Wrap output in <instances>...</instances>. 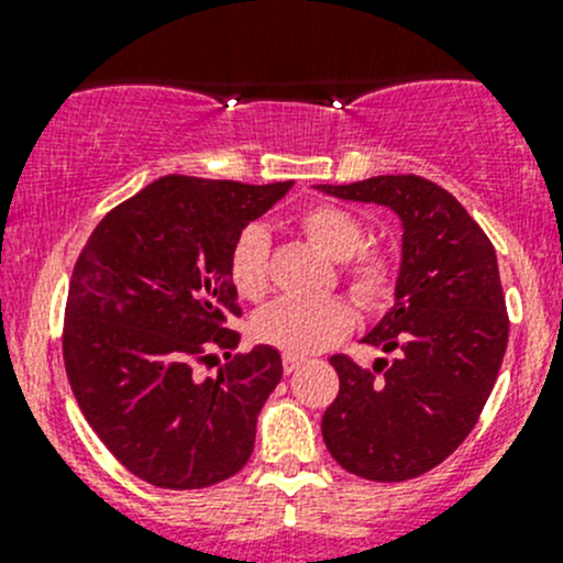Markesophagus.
Returning <instances> with one entry per match:
<instances>
[{
	"instance_id": "1",
	"label": "esophagus",
	"mask_w": 563,
	"mask_h": 563,
	"mask_svg": "<svg viewBox=\"0 0 563 563\" xmlns=\"http://www.w3.org/2000/svg\"><path fill=\"white\" fill-rule=\"evenodd\" d=\"M302 365V356H294V354H283V373H286V376H291L294 371H297V367Z\"/></svg>"
}]
</instances>
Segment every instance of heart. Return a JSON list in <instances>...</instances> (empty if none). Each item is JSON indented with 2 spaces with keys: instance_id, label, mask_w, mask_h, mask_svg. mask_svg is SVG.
<instances>
[{
  "instance_id": "heart-1",
  "label": "heart",
  "mask_w": 563,
  "mask_h": 563,
  "mask_svg": "<svg viewBox=\"0 0 563 563\" xmlns=\"http://www.w3.org/2000/svg\"><path fill=\"white\" fill-rule=\"evenodd\" d=\"M299 229L327 258L340 261V275L356 305L376 310L389 302L397 269L382 250H367V229L338 203H316L299 214ZM229 280L242 299H261L269 288V236L261 225H245L229 250ZM354 323L345 299H277L253 318V334L294 356H310L338 343Z\"/></svg>"
}]
</instances>
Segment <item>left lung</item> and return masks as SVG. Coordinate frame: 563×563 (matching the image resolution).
I'll return each mask as SVG.
<instances>
[{
  "label": "left lung",
  "mask_w": 563,
  "mask_h": 563,
  "mask_svg": "<svg viewBox=\"0 0 563 563\" xmlns=\"http://www.w3.org/2000/svg\"><path fill=\"white\" fill-rule=\"evenodd\" d=\"M318 190L384 203L402 220L395 308L362 340L397 360H378L373 371L345 354L329 360L340 391L323 411V444L362 479H413L463 444L498 378L509 316L496 250L463 203L424 176Z\"/></svg>",
  "instance_id": "left-lung-1"
}]
</instances>
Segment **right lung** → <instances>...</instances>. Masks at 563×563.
Wrapping results in <instances>:
<instances>
[{
  "instance_id": "1",
  "label": "right lung",
  "mask_w": 563,
  "mask_h": 563,
  "mask_svg": "<svg viewBox=\"0 0 563 563\" xmlns=\"http://www.w3.org/2000/svg\"><path fill=\"white\" fill-rule=\"evenodd\" d=\"M291 181L161 176L92 231L67 288V382L113 457L166 490H201L250 460L255 419L283 378L272 345L234 354L236 234ZM227 365L214 379L198 364Z\"/></svg>"
}]
</instances>
